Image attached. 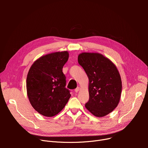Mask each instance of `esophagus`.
<instances>
[{
    "label": "esophagus",
    "mask_w": 148,
    "mask_h": 148,
    "mask_svg": "<svg viewBox=\"0 0 148 148\" xmlns=\"http://www.w3.org/2000/svg\"><path fill=\"white\" fill-rule=\"evenodd\" d=\"M79 90H80V88H79V87H77L76 89H75L74 91L77 93V92H78L79 91Z\"/></svg>",
    "instance_id": "esophagus-1"
}]
</instances>
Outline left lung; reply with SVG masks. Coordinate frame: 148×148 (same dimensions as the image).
Instances as JSON below:
<instances>
[{
  "label": "left lung",
  "mask_w": 148,
  "mask_h": 148,
  "mask_svg": "<svg viewBox=\"0 0 148 148\" xmlns=\"http://www.w3.org/2000/svg\"><path fill=\"white\" fill-rule=\"evenodd\" d=\"M79 64L89 78V99L85 107L97 117L109 114L119 104L122 81L113 62L98 53H82Z\"/></svg>",
  "instance_id": "left-lung-1"
}]
</instances>
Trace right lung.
Segmentation results:
<instances>
[{
	"label": "right lung",
	"mask_w": 148,
	"mask_h": 148,
	"mask_svg": "<svg viewBox=\"0 0 148 148\" xmlns=\"http://www.w3.org/2000/svg\"><path fill=\"white\" fill-rule=\"evenodd\" d=\"M68 58L66 51L50 53L35 61L29 69L26 79L29 101L36 112L47 117L58 114L71 97L62 72Z\"/></svg>",
	"instance_id": "add662e5"
}]
</instances>
